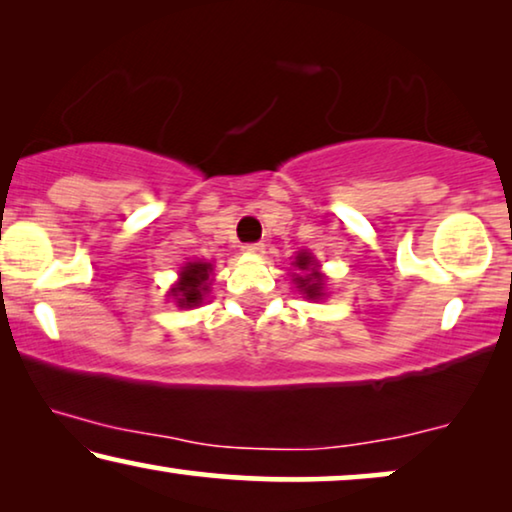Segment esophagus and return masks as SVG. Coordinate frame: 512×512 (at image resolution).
Instances as JSON below:
<instances>
[{
  "mask_svg": "<svg viewBox=\"0 0 512 512\" xmlns=\"http://www.w3.org/2000/svg\"><path fill=\"white\" fill-rule=\"evenodd\" d=\"M242 251H244V254H251V256H263V254H265V244H263V242L244 244Z\"/></svg>",
  "mask_w": 512,
  "mask_h": 512,
  "instance_id": "1",
  "label": "esophagus"
}]
</instances>
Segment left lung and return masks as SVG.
I'll use <instances>...</instances> for the list:
<instances>
[{"label":"left lung","mask_w":512,"mask_h":512,"mask_svg":"<svg viewBox=\"0 0 512 512\" xmlns=\"http://www.w3.org/2000/svg\"><path fill=\"white\" fill-rule=\"evenodd\" d=\"M293 265H296L298 270H303V275H293V282H296L298 286L296 289H300L305 293V298L310 300H319L324 298V275L317 270L319 265L317 261H314L312 254H307V251H300V254L296 256V261H293Z\"/></svg>","instance_id":"left-lung-1"}]
</instances>
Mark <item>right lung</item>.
I'll use <instances>...</instances> for the list:
<instances>
[{
	"mask_svg": "<svg viewBox=\"0 0 512 512\" xmlns=\"http://www.w3.org/2000/svg\"><path fill=\"white\" fill-rule=\"evenodd\" d=\"M209 275H212V263H186L179 272V282L170 289V296L179 307H198L209 293Z\"/></svg>",
	"mask_w": 512,
	"mask_h": 512,
	"instance_id": "obj_1",
	"label": "right lung"
}]
</instances>
